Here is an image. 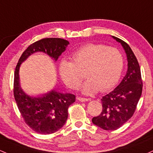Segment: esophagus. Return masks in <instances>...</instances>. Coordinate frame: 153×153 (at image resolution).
I'll return each mask as SVG.
<instances>
[{
  "label": "esophagus",
  "mask_w": 153,
  "mask_h": 153,
  "mask_svg": "<svg viewBox=\"0 0 153 153\" xmlns=\"http://www.w3.org/2000/svg\"><path fill=\"white\" fill-rule=\"evenodd\" d=\"M78 100H79L80 102H88L90 101L91 99H87V98H82V97H78Z\"/></svg>",
  "instance_id": "1"
}]
</instances>
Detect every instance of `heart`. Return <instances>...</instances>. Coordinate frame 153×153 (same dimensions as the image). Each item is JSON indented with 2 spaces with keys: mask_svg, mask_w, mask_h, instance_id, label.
<instances>
[{
  "mask_svg": "<svg viewBox=\"0 0 153 153\" xmlns=\"http://www.w3.org/2000/svg\"><path fill=\"white\" fill-rule=\"evenodd\" d=\"M72 62L62 59L59 65V74L68 88L75 89L83 78L88 80L80 86L83 94L91 95L99 90L105 92L117 83L123 68V57L114 47L102 44H86L72 54Z\"/></svg>",
  "mask_w": 153,
  "mask_h": 153,
  "instance_id": "b5f03b06",
  "label": "heart"
}]
</instances>
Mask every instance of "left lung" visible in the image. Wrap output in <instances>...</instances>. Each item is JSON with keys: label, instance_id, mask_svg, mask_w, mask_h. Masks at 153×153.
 <instances>
[{"label": "left lung", "instance_id": "8db88e82", "mask_svg": "<svg viewBox=\"0 0 153 153\" xmlns=\"http://www.w3.org/2000/svg\"><path fill=\"white\" fill-rule=\"evenodd\" d=\"M121 44L126 54L128 69L116 88L102 97V111L92 118V123L107 131L116 130L132 117L142 95V80L139 65L131 48L120 38L112 36Z\"/></svg>", "mask_w": 153, "mask_h": 153}]
</instances>
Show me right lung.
Returning <instances> with one entry per match:
<instances>
[{
  "label": "right lung",
  "instance_id": "obj_1",
  "mask_svg": "<svg viewBox=\"0 0 153 153\" xmlns=\"http://www.w3.org/2000/svg\"><path fill=\"white\" fill-rule=\"evenodd\" d=\"M69 43L67 40L56 38H43L35 42L23 52L15 69V100L25 123L38 134L54 133L65 125L68 117V107L75 102V96L59 92L55 88L37 97L27 94L20 85V66L36 52H43L56 62Z\"/></svg>",
  "mask_w": 153,
  "mask_h": 153
}]
</instances>
